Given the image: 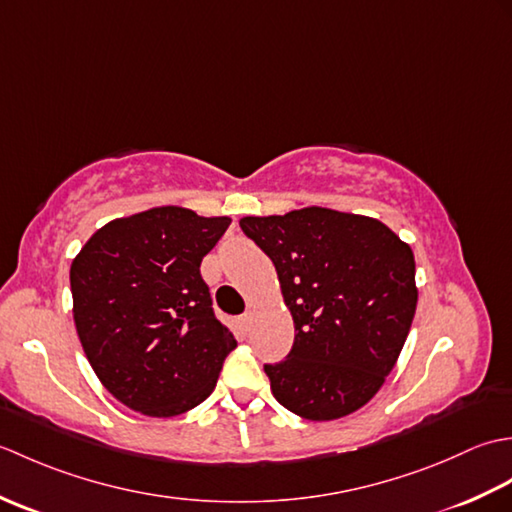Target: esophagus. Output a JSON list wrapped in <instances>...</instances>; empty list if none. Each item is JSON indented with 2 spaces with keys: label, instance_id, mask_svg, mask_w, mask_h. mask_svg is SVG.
<instances>
[{
  "label": "esophagus",
  "instance_id": "esophagus-1",
  "mask_svg": "<svg viewBox=\"0 0 512 512\" xmlns=\"http://www.w3.org/2000/svg\"><path fill=\"white\" fill-rule=\"evenodd\" d=\"M250 321H253V312H246L244 317H242V323H244V325H250Z\"/></svg>",
  "mask_w": 512,
  "mask_h": 512
}]
</instances>
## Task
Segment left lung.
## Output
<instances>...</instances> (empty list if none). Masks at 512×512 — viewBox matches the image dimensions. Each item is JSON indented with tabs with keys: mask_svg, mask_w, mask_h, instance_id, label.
Wrapping results in <instances>:
<instances>
[{
	"mask_svg": "<svg viewBox=\"0 0 512 512\" xmlns=\"http://www.w3.org/2000/svg\"><path fill=\"white\" fill-rule=\"evenodd\" d=\"M273 259L295 321L286 361L264 365L273 396L325 422L372 400L394 369L418 303L416 259L376 217L306 206L239 220Z\"/></svg>",
	"mask_w": 512,
	"mask_h": 512,
	"instance_id": "1",
	"label": "left lung"
}]
</instances>
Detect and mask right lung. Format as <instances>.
I'll list each match as a JSON object with an SVG mask.
<instances>
[{"label":"right lung","mask_w":512,"mask_h":512,"mask_svg":"<svg viewBox=\"0 0 512 512\" xmlns=\"http://www.w3.org/2000/svg\"><path fill=\"white\" fill-rule=\"evenodd\" d=\"M231 217L156 206L116 217L70 266L72 314L103 387L149 418H171L211 396L233 332L215 319L200 275Z\"/></svg>","instance_id":"right-lung-1"}]
</instances>
